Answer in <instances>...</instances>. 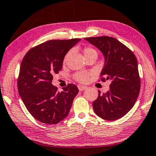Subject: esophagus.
Instances as JSON below:
<instances>
[{
    "instance_id": "1",
    "label": "esophagus",
    "mask_w": 156,
    "mask_h": 156,
    "mask_svg": "<svg viewBox=\"0 0 156 156\" xmlns=\"http://www.w3.org/2000/svg\"><path fill=\"white\" fill-rule=\"evenodd\" d=\"M78 90L80 91H82V90H85V89H86V86H83V85H78Z\"/></svg>"
}]
</instances>
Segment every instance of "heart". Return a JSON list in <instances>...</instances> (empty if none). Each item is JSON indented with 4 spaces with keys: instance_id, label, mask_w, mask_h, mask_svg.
Instances as JSON below:
<instances>
[{
    "instance_id": "obj_1",
    "label": "heart",
    "mask_w": 156,
    "mask_h": 156,
    "mask_svg": "<svg viewBox=\"0 0 156 156\" xmlns=\"http://www.w3.org/2000/svg\"><path fill=\"white\" fill-rule=\"evenodd\" d=\"M83 53L85 58H88V57L91 56H98V52L96 51V49H95L94 48L91 47H85L83 48ZM69 56H70V52H68V53L65 55L64 58H63V63H66L67 62L68 59L69 58ZM89 76H90V73H87V72L80 71L74 74L73 78L76 81H78L79 83H85L88 80Z\"/></svg>"
}]
</instances>
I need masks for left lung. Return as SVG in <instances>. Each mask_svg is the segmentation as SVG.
Listing matches in <instances>:
<instances>
[{
    "mask_svg": "<svg viewBox=\"0 0 156 156\" xmlns=\"http://www.w3.org/2000/svg\"><path fill=\"white\" fill-rule=\"evenodd\" d=\"M85 40L104 54L105 63L98 80H110L109 91L93 102L96 115L103 119L117 120L134 105L141 88L137 59L134 54L117 39L108 36L86 37Z\"/></svg>",
    "mask_w": 156,
    "mask_h": 156,
    "instance_id": "obj_1",
    "label": "left lung"
}]
</instances>
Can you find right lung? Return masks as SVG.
Here are the masks:
<instances>
[{"instance_id":"obj_1","label":"right lung","mask_w":156,"mask_h":156,"mask_svg":"<svg viewBox=\"0 0 156 156\" xmlns=\"http://www.w3.org/2000/svg\"><path fill=\"white\" fill-rule=\"evenodd\" d=\"M80 40L75 38L45 41L32 47L24 56L17 89L28 112L39 122L56 124L69 115L78 88L69 83L59 93L51 83L53 76L61 70L66 54Z\"/></svg>"}]
</instances>
